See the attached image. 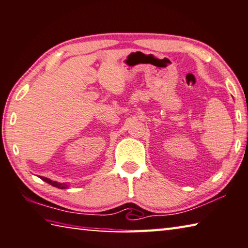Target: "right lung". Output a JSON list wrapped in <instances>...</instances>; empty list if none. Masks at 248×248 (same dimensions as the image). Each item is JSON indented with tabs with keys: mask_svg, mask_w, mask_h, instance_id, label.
I'll return each mask as SVG.
<instances>
[{
	"mask_svg": "<svg viewBox=\"0 0 248 248\" xmlns=\"http://www.w3.org/2000/svg\"><path fill=\"white\" fill-rule=\"evenodd\" d=\"M40 178H41L43 181H46V183L51 184V186L61 188V190H65V188H68V186H69V183H61V182H57V181H53V180L44 178V177H40Z\"/></svg>",
	"mask_w": 248,
	"mask_h": 248,
	"instance_id": "right-lung-1",
	"label": "right lung"
}]
</instances>
